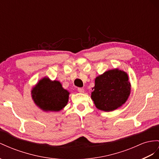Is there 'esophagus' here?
<instances>
[{
    "label": "esophagus",
    "mask_w": 159,
    "mask_h": 159,
    "mask_svg": "<svg viewBox=\"0 0 159 159\" xmlns=\"http://www.w3.org/2000/svg\"><path fill=\"white\" fill-rule=\"evenodd\" d=\"M78 91H79V93H84V90L83 88H78Z\"/></svg>",
    "instance_id": "esophagus-1"
}]
</instances>
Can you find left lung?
I'll return each instance as SVG.
<instances>
[{"label":"left lung","instance_id":"8db88e82","mask_svg":"<svg viewBox=\"0 0 159 159\" xmlns=\"http://www.w3.org/2000/svg\"><path fill=\"white\" fill-rule=\"evenodd\" d=\"M130 92L131 84L127 72L117 68L96 77L91 97L99 110L112 111L126 102Z\"/></svg>","mask_w":159,"mask_h":159}]
</instances>
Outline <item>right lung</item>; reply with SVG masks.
<instances>
[{
    "label": "right lung",
    "instance_id": "add662e5",
    "mask_svg": "<svg viewBox=\"0 0 159 159\" xmlns=\"http://www.w3.org/2000/svg\"><path fill=\"white\" fill-rule=\"evenodd\" d=\"M34 103L43 111H60L68 102L69 93L58 80L45 76L31 91Z\"/></svg>",
    "mask_w": 159,
    "mask_h": 159
}]
</instances>
